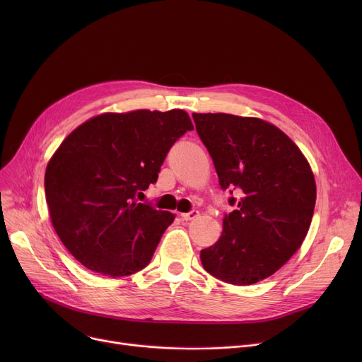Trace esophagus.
<instances>
[{"label":"esophagus","mask_w":362,"mask_h":362,"mask_svg":"<svg viewBox=\"0 0 362 362\" xmlns=\"http://www.w3.org/2000/svg\"><path fill=\"white\" fill-rule=\"evenodd\" d=\"M198 217H199V211H198V210H192V211L182 214V218H183L185 221H192V220H195V218H198Z\"/></svg>","instance_id":"esophagus-1"}]
</instances>
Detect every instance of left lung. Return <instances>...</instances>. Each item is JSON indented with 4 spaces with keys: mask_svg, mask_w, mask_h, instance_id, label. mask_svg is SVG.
Listing matches in <instances>:
<instances>
[{
    "mask_svg": "<svg viewBox=\"0 0 362 362\" xmlns=\"http://www.w3.org/2000/svg\"><path fill=\"white\" fill-rule=\"evenodd\" d=\"M223 189L238 187L220 239L201 251L211 276L245 286L274 274L300 248L314 214L311 165L274 124L226 112L192 114Z\"/></svg>",
    "mask_w": 362,
    "mask_h": 362,
    "instance_id": "1",
    "label": "left lung"
}]
</instances>
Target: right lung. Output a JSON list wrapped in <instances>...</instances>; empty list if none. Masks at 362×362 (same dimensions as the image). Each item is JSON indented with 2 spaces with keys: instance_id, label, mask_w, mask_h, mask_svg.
Masks as SVG:
<instances>
[{
  "instance_id": "add662e5",
  "label": "right lung",
  "mask_w": 362,
  "mask_h": 362,
  "mask_svg": "<svg viewBox=\"0 0 362 362\" xmlns=\"http://www.w3.org/2000/svg\"><path fill=\"white\" fill-rule=\"evenodd\" d=\"M192 122L183 110L104 112L76 127L45 170L55 233L86 269L129 276L149 264L175 214L136 201Z\"/></svg>"
}]
</instances>
